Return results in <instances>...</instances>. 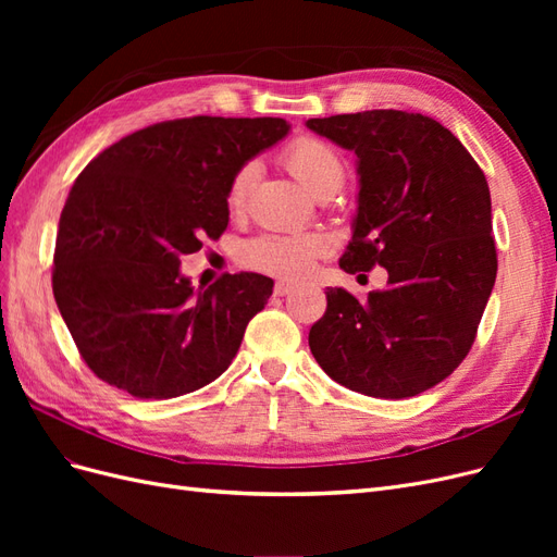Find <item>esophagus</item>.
<instances>
[{"instance_id":"obj_1","label":"esophagus","mask_w":557,"mask_h":557,"mask_svg":"<svg viewBox=\"0 0 557 557\" xmlns=\"http://www.w3.org/2000/svg\"><path fill=\"white\" fill-rule=\"evenodd\" d=\"M293 290H295V283H290V281H276V285H274L276 297H285V295H290Z\"/></svg>"}]
</instances>
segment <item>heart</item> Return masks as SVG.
Listing matches in <instances>:
<instances>
[{
  "instance_id": "obj_1",
  "label": "heart",
  "mask_w": 557,
  "mask_h": 557,
  "mask_svg": "<svg viewBox=\"0 0 557 557\" xmlns=\"http://www.w3.org/2000/svg\"><path fill=\"white\" fill-rule=\"evenodd\" d=\"M288 172L315 195H334L346 181V162L336 150L313 137L295 139L281 156ZM258 176V164L246 162L230 181L227 205L230 209H242L250 193V185ZM332 239L325 232L309 234H260L242 248V262L258 272L301 278L307 276L315 260L330 252Z\"/></svg>"
}]
</instances>
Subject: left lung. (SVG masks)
I'll list each match as a JSON object with an SVG mask.
<instances>
[{
	"instance_id": "1",
	"label": "left lung",
	"mask_w": 557,
	"mask_h": 557,
	"mask_svg": "<svg viewBox=\"0 0 557 557\" xmlns=\"http://www.w3.org/2000/svg\"><path fill=\"white\" fill-rule=\"evenodd\" d=\"M307 127L358 156V209L339 267H385V290L358 301L327 288L309 332L323 372L350 391L404 399L453 374L493 293L491 190L453 132L423 113L376 109Z\"/></svg>"
}]
</instances>
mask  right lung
<instances>
[{
  "label": "right lung",
  "instance_id": "1",
  "mask_svg": "<svg viewBox=\"0 0 557 557\" xmlns=\"http://www.w3.org/2000/svg\"><path fill=\"white\" fill-rule=\"evenodd\" d=\"M288 129L283 117H181L115 141L78 174L60 215L53 295L99 379L172 399L232 364L274 281L242 272L195 290L181 256L221 237L232 176Z\"/></svg>",
  "mask_w": 557,
  "mask_h": 557
}]
</instances>
